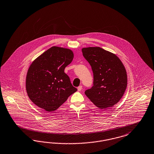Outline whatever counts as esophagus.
<instances>
[{
    "mask_svg": "<svg viewBox=\"0 0 154 154\" xmlns=\"http://www.w3.org/2000/svg\"><path fill=\"white\" fill-rule=\"evenodd\" d=\"M82 86H81V85H80V86L77 88V89H78L79 91H81L82 90Z\"/></svg>",
    "mask_w": 154,
    "mask_h": 154,
    "instance_id": "esophagus-1",
    "label": "esophagus"
}]
</instances>
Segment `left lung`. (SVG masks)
Returning <instances> with one entry per match:
<instances>
[{
  "mask_svg": "<svg viewBox=\"0 0 154 154\" xmlns=\"http://www.w3.org/2000/svg\"><path fill=\"white\" fill-rule=\"evenodd\" d=\"M93 73V85L85 94L99 108L117 104L127 86L126 70L117 55L100 47L82 49Z\"/></svg>",
  "mask_w": 154,
  "mask_h": 154,
  "instance_id": "1",
  "label": "left lung"
}]
</instances>
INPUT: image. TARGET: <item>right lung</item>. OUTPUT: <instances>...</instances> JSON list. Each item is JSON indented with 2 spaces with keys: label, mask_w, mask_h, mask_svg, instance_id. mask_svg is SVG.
<instances>
[{
  "label": "right lung",
  "mask_w": 154,
  "mask_h": 154,
  "mask_svg": "<svg viewBox=\"0 0 154 154\" xmlns=\"http://www.w3.org/2000/svg\"><path fill=\"white\" fill-rule=\"evenodd\" d=\"M73 57L71 50L53 46L32 62L26 88L34 104L45 111H55L77 91L64 72Z\"/></svg>",
  "instance_id": "obj_1"
}]
</instances>
